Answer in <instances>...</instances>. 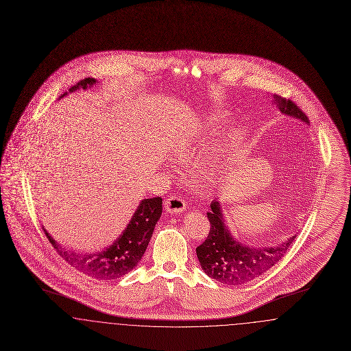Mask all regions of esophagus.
Instances as JSON below:
<instances>
[{"label":"esophagus","instance_id":"esophagus-1","mask_svg":"<svg viewBox=\"0 0 351 351\" xmlns=\"http://www.w3.org/2000/svg\"><path fill=\"white\" fill-rule=\"evenodd\" d=\"M185 206H186V202L184 200L183 197L180 196H169L166 199L165 202V208L167 210L168 213L173 215V213H180L185 210Z\"/></svg>","mask_w":351,"mask_h":351}]
</instances>
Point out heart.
Wrapping results in <instances>:
<instances>
[{"label": "heart", "instance_id": "1", "mask_svg": "<svg viewBox=\"0 0 351 351\" xmlns=\"http://www.w3.org/2000/svg\"><path fill=\"white\" fill-rule=\"evenodd\" d=\"M197 150V138L192 135H185L176 141L173 146V154L180 160H188L195 155Z\"/></svg>", "mask_w": 351, "mask_h": 351}]
</instances>
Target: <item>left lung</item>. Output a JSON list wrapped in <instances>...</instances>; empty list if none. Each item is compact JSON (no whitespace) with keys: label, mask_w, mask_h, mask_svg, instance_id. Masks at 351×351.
Wrapping results in <instances>:
<instances>
[{"label":"left lung","mask_w":351,"mask_h":351,"mask_svg":"<svg viewBox=\"0 0 351 351\" xmlns=\"http://www.w3.org/2000/svg\"><path fill=\"white\" fill-rule=\"evenodd\" d=\"M272 99L282 113L309 123L305 113L293 101L279 95H272ZM206 216L210 229L206 239L197 246L196 252L205 274L219 283L241 285L263 275L283 258L296 238L295 234L287 242L275 247H247L237 242L229 233L217 200L212 201L210 212Z\"/></svg>","instance_id":"1"}]
</instances>
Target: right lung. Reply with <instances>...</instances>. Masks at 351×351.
<instances>
[{
    "mask_svg": "<svg viewBox=\"0 0 351 351\" xmlns=\"http://www.w3.org/2000/svg\"><path fill=\"white\" fill-rule=\"evenodd\" d=\"M95 83V79L88 77L69 88V90H75L79 86L86 88V85ZM162 201L159 196L142 200L122 235L109 249L97 254L82 255L75 251L66 250L59 246L46 230L45 234L53 249L69 266L99 280H113L130 272L142 259L149 246L155 223L162 215Z\"/></svg>",
    "mask_w": 351,
    "mask_h": 351,
    "instance_id": "1",
    "label": "right lung"
}]
</instances>
